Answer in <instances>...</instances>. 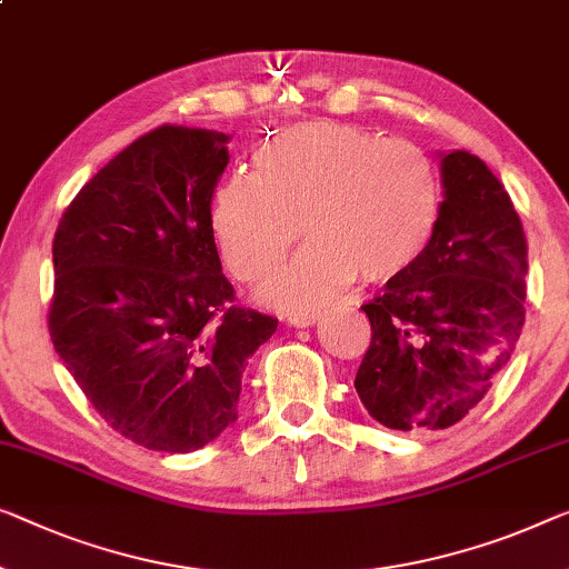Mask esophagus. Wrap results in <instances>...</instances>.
Wrapping results in <instances>:
<instances>
[{
    "label": "esophagus",
    "instance_id": "34e87169",
    "mask_svg": "<svg viewBox=\"0 0 569 569\" xmlns=\"http://www.w3.org/2000/svg\"><path fill=\"white\" fill-rule=\"evenodd\" d=\"M317 321H319V313L317 311H311V313H291V317H288V325L299 327V329L317 325Z\"/></svg>",
    "mask_w": 569,
    "mask_h": 569
}]
</instances>
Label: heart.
<instances>
[{"mask_svg": "<svg viewBox=\"0 0 569 569\" xmlns=\"http://www.w3.org/2000/svg\"><path fill=\"white\" fill-rule=\"evenodd\" d=\"M252 166L217 189L211 232L237 281L258 286L301 230L309 244L262 291L286 311L321 309L355 278L380 286L409 273L442 219L429 152L352 124L288 127L252 152Z\"/></svg>", "mask_w": 569, "mask_h": 569, "instance_id": "b5f03b06", "label": "heart"}]
</instances>
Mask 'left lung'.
<instances>
[{
	"mask_svg": "<svg viewBox=\"0 0 569 569\" xmlns=\"http://www.w3.org/2000/svg\"><path fill=\"white\" fill-rule=\"evenodd\" d=\"M445 209L429 250L362 311L370 347L355 388L398 431L447 429L511 360L527 299V234L493 171L468 150L442 156Z\"/></svg>",
	"mask_w": 569,
	"mask_h": 569,
	"instance_id": "left-lung-1",
	"label": "left lung"
}]
</instances>
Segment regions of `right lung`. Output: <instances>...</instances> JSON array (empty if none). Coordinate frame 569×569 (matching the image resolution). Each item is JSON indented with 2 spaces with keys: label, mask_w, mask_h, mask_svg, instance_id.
Listing matches in <instances>:
<instances>
[{
  "label": "right lung",
  "mask_w": 569,
  "mask_h": 569,
  "mask_svg": "<svg viewBox=\"0 0 569 569\" xmlns=\"http://www.w3.org/2000/svg\"><path fill=\"white\" fill-rule=\"evenodd\" d=\"M227 134L163 124L68 203L53 240L48 329L109 427L158 452H193L237 419L242 370L278 319L234 307L211 193Z\"/></svg>",
  "instance_id": "add662e5"
}]
</instances>
